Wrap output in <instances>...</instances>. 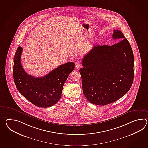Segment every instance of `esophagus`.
<instances>
[{
    "label": "esophagus",
    "mask_w": 148,
    "mask_h": 148,
    "mask_svg": "<svg viewBox=\"0 0 148 148\" xmlns=\"http://www.w3.org/2000/svg\"><path fill=\"white\" fill-rule=\"evenodd\" d=\"M81 66V64L79 62H76L75 67L76 69H79L80 68V67Z\"/></svg>",
    "instance_id": "34e87169"
}]
</instances>
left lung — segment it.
Listing matches in <instances>:
<instances>
[{
	"label": "left lung",
	"mask_w": 148,
	"mask_h": 148,
	"mask_svg": "<svg viewBox=\"0 0 148 148\" xmlns=\"http://www.w3.org/2000/svg\"><path fill=\"white\" fill-rule=\"evenodd\" d=\"M112 46H95L82 59L79 69L83 93L89 102L105 106L122 98L134 78V55L121 31H114Z\"/></svg>",
	"instance_id": "obj_1"
}]
</instances>
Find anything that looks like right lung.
<instances>
[{
	"label": "right lung",
	"mask_w": 148,
	"mask_h": 148,
	"mask_svg": "<svg viewBox=\"0 0 148 148\" xmlns=\"http://www.w3.org/2000/svg\"><path fill=\"white\" fill-rule=\"evenodd\" d=\"M22 50L19 46L14 57V81L17 89L24 98L38 107L47 108L55 105L61 98L65 82L74 69V63L66 62L47 75L36 77L23 69L21 63Z\"/></svg>",
	"instance_id": "add662e5"
}]
</instances>
